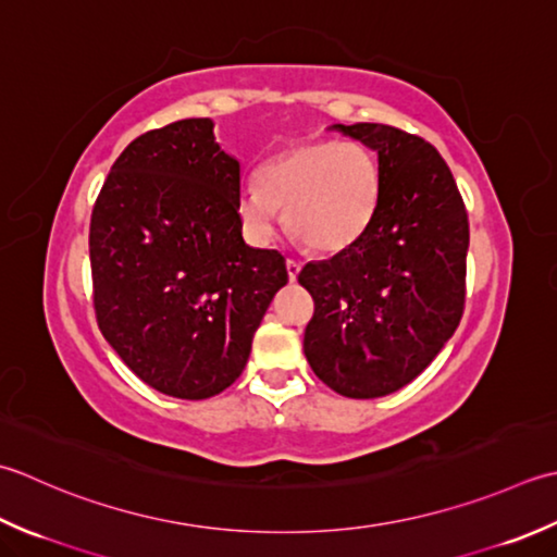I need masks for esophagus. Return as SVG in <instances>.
<instances>
[{
  "label": "esophagus",
  "mask_w": 557,
  "mask_h": 557,
  "mask_svg": "<svg viewBox=\"0 0 557 557\" xmlns=\"http://www.w3.org/2000/svg\"><path fill=\"white\" fill-rule=\"evenodd\" d=\"M286 269H288V278L290 281H295V278H298V274H300V269H302V262H300V259H288V262H286Z\"/></svg>",
  "instance_id": "obj_1"
}]
</instances>
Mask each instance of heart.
Segmentation results:
<instances>
[{
  "mask_svg": "<svg viewBox=\"0 0 557 557\" xmlns=\"http://www.w3.org/2000/svg\"><path fill=\"white\" fill-rule=\"evenodd\" d=\"M377 158L358 141L293 146L259 170V185L243 187L237 213L249 240L276 233L278 209L293 235L317 252H342L358 243L380 207Z\"/></svg>",
  "mask_w": 557,
  "mask_h": 557,
  "instance_id": "1",
  "label": "heart"
}]
</instances>
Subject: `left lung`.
I'll use <instances>...</instances> for the list:
<instances>
[{
	"label": "left lung",
	"instance_id": "obj_1",
	"mask_svg": "<svg viewBox=\"0 0 557 557\" xmlns=\"http://www.w3.org/2000/svg\"><path fill=\"white\" fill-rule=\"evenodd\" d=\"M377 151L382 195L358 243L300 271L314 314L305 356L326 387L374 399L416 380L457 332L469 215L433 144L389 124H334Z\"/></svg>",
	"mask_w": 557,
	"mask_h": 557
}]
</instances>
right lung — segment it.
Segmentation results:
<instances>
[{
  "mask_svg": "<svg viewBox=\"0 0 557 557\" xmlns=\"http://www.w3.org/2000/svg\"><path fill=\"white\" fill-rule=\"evenodd\" d=\"M240 163L209 117L151 129L120 153L90 213L100 332L136 377L209 399L240 377L276 290L278 249L243 240Z\"/></svg>",
  "mask_w": 557,
  "mask_h": 557,
  "instance_id": "obj_1",
  "label": "right lung"
}]
</instances>
